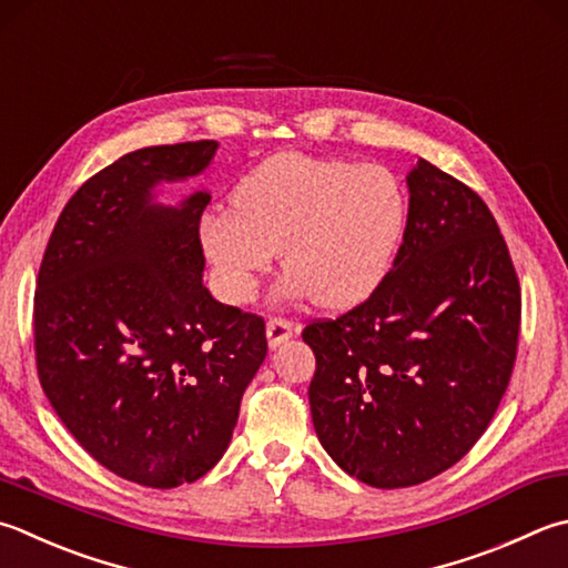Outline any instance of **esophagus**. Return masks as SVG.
Instances as JSON below:
<instances>
[{
	"label": "esophagus",
	"mask_w": 568,
	"mask_h": 568,
	"mask_svg": "<svg viewBox=\"0 0 568 568\" xmlns=\"http://www.w3.org/2000/svg\"><path fill=\"white\" fill-rule=\"evenodd\" d=\"M294 334V324L284 316H270L266 321V338H270V346H280L284 341Z\"/></svg>",
	"instance_id": "obj_1"
}]
</instances>
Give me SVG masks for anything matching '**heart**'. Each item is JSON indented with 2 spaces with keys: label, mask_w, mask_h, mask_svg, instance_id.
Masks as SVG:
<instances>
[{
  "label": "heart",
  "mask_w": 568,
  "mask_h": 568,
  "mask_svg": "<svg viewBox=\"0 0 568 568\" xmlns=\"http://www.w3.org/2000/svg\"><path fill=\"white\" fill-rule=\"evenodd\" d=\"M408 200L383 165L282 153L234 190V207L200 220V244L224 302L247 304L284 254V296L346 308L368 298L398 254Z\"/></svg>",
  "instance_id": "b5f03b06"
}]
</instances>
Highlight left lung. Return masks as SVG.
<instances>
[{"instance_id":"1","label":"left lung","mask_w":568,"mask_h":568,"mask_svg":"<svg viewBox=\"0 0 568 568\" xmlns=\"http://www.w3.org/2000/svg\"><path fill=\"white\" fill-rule=\"evenodd\" d=\"M388 276L302 338L324 450L361 483H427L483 437L517 361L521 288L485 200L420 160Z\"/></svg>"}]
</instances>
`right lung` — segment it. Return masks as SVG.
Instances as JSON below:
<instances>
[{"mask_svg": "<svg viewBox=\"0 0 568 568\" xmlns=\"http://www.w3.org/2000/svg\"><path fill=\"white\" fill-rule=\"evenodd\" d=\"M215 141L155 145L85 180L53 224L34 292L39 383L67 430L143 487L195 483L227 450L266 356L264 318L202 284L210 195L151 205L207 168Z\"/></svg>", "mask_w": 568, "mask_h": 568, "instance_id": "right-lung-1", "label": "right lung"}]
</instances>
